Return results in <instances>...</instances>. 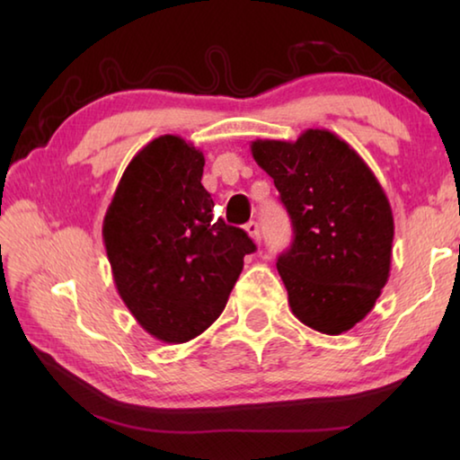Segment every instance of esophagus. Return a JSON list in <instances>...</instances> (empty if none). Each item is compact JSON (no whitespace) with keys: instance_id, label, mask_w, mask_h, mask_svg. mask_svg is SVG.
Masks as SVG:
<instances>
[{"instance_id":"obj_1","label":"esophagus","mask_w":460,"mask_h":460,"mask_svg":"<svg viewBox=\"0 0 460 460\" xmlns=\"http://www.w3.org/2000/svg\"><path fill=\"white\" fill-rule=\"evenodd\" d=\"M245 231H247V235L255 241V243H260L261 233H260V225H258V223H255V221H249V223L245 225Z\"/></svg>"}]
</instances>
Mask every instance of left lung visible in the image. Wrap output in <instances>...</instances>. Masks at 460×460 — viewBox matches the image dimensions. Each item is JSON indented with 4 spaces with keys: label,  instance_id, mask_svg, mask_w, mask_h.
I'll use <instances>...</instances> for the list:
<instances>
[{
    "label": "left lung",
    "instance_id": "1",
    "mask_svg": "<svg viewBox=\"0 0 460 460\" xmlns=\"http://www.w3.org/2000/svg\"><path fill=\"white\" fill-rule=\"evenodd\" d=\"M252 155L292 219L294 241L276 263L292 314L324 334L351 331L392 268L394 215L379 181L329 129H306L296 142L255 139Z\"/></svg>",
    "mask_w": 460,
    "mask_h": 460
}]
</instances>
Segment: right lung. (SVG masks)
Returning a JSON list of instances; mask_svg holds the SVG:
<instances>
[{
	"label": "right lung",
	"mask_w": 460,
	"mask_h": 460,
	"mask_svg": "<svg viewBox=\"0 0 460 460\" xmlns=\"http://www.w3.org/2000/svg\"><path fill=\"white\" fill-rule=\"evenodd\" d=\"M205 155L181 136H160L123 172L103 219L113 282L137 324L170 345L205 332L223 313L255 252L239 227L213 219L200 184Z\"/></svg>",
	"instance_id": "right-lung-1"
}]
</instances>
